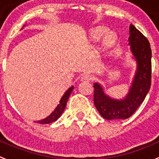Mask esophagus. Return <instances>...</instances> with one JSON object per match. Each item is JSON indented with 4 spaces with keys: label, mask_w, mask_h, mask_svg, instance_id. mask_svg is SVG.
I'll return each mask as SVG.
<instances>
[{
    "label": "esophagus",
    "mask_w": 159,
    "mask_h": 159,
    "mask_svg": "<svg viewBox=\"0 0 159 159\" xmlns=\"http://www.w3.org/2000/svg\"><path fill=\"white\" fill-rule=\"evenodd\" d=\"M92 79V77L89 74H85V75H83L82 77H81V81H91Z\"/></svg>",
    "instance_id": "esophagus-1"
}]
</instances>
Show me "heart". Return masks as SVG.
Segmentation results:
<instances>
[{"instance_id":"1","label":"heart","mask_w":159,"mask_h":159,"mask_svg":"<svg viewBox=\"0 0 159 159\" xmlns=\"http://www.w3.org/2000/svg\"><path fill=\"white\" fill-rule=\"evenodd\" d=\"M108 31L107 29L103 27H98L95 28L92 32V38L94 40H98L104 35ZM116 41V36L113 33H109L108 35H106V37L103 39V46L105 47H109L115 43Z\"/></svg>"}]
</instances>
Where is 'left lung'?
<instances>
[{
	"label": "left lung",
	"instance_id": "obj_1",
	"mask_svg": "<svg viewBox=\"0 0 159 159\" xmlns=\"http://www.w3.org/2000/svg\"><path fill=\"white\" fill-rule=\"evenodd\" d=\"M129 44L138 63V69L128 95L124 99L111 98L98 83L94 84V103L100 115L106 120H125L131 116L143 102L152 84V50L148 39L130 25Z\"/></svg>",
	"mask_w": 159,
	"mask_h": 159
}]
</instances>
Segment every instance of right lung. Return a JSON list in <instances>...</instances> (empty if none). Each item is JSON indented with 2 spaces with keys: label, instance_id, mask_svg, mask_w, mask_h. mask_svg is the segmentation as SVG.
Returning a JSON list of instances; mask_svg holds the SVG:
<instances>
[{
  "label": "right lung",
  "instance_id": "right-lung-1",
  "mask_svg": "<svg viewBox=\"0 0 159 159\" xmlns=\"http://www.w3.org/2000/svg\"><path fill=\"white\" fill-rule=\"evenodd\" d=\"M73 89H74V86H71L70 89H68V90L64 93V95H63L61 99L60 100L59 104L57 105L56 109H54V111H53L50 116H48L47 118L43 119V120H38L36 121V122L40 124H50V123L56 121L61 116L62 112H64V109H65L66 106H67V100H68L69 96H70V93H71Z\"/></svg>",
  "mask_w": 159,
  "mask_h": 159
}]
</instances>
